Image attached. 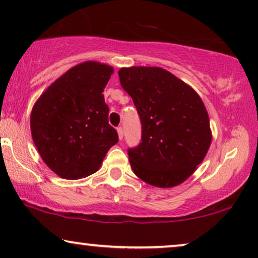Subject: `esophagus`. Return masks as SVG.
Here are the masks:
<instances>
[{
	"instance_id": "obj_1",
	"label": "esophagus",
	"mask_w": 258,
	"mask_h": 258,
	"mask_svg": "<svg viewBox=\"0 0 258 258\" xmlns=\"http://www.w3.org/2000/svg\"><path fill=\"white\" fill-rule=\"evenodd\" d=\"M117 134H118V139L122 140L123 139V129L121 128V126H118L117 128Z\"/></svg>"
}]
</instances>
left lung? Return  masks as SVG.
I'll return each mask as SVG.
<instances>
[{"label": "left lung", "instance_id": "obj_1", "mask_svg": "<svg viewBox=\"0 0 258 258\" xmlns=\"http://www.w3.org/2000/svg\"><path fill=\"white\" fill-rule=\"evenodd\" d=\"M142 123V142L128 150L137 177L157 188H172L190 177L209 150V115L189 84L160 67L118 70Z\"/></svg>", "mask_w": 258, "mask_h": 258}]
</instances>
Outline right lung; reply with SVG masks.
<instances>
[{"label":"right lung","mask_w":258,"mask_h":258,"mask_svg":"<svg viewBox=\"0 0 258 258\" xmlns=\"http://www.w3.org/2000/svg\"><path fill=\"white\" fill-rule=\"evenodd\" d=\"M114 73L104 63H80L49 86L35 102L31 136L45 164L66 179L87 177L100 169L118 142L108 123L103 90Z\"/></svg>","instance_id":"add662e5"}]
</instances>
